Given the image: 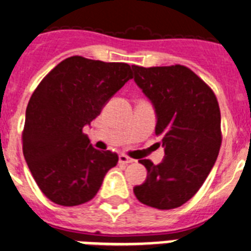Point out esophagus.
I'll return each mask as SVG.
<instances>
[{
  "mask_svg": "<svg viewBox=\"0 0 251 251\" xmlns=\"http://www.w3.org/2000/svg\"><path fill=\"white\" fill-rule=\"evenodd\" d=\"M118 160H120V163H122V164H130V163H133V159L129 156H126L125 153H121L120 156H118Z\"/></svg>",
  "mask_w": 251,
  "mask_h": 251,
  "instance_id": "1",
  "label": "esophagus"
}]
</instances>
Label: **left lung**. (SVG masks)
<instances>
[{
    "label": "left lung",
    "instance_id": "8db88e82",
    "mask_svg": "<svg viewBox=\"0 0 251 251\" xmlns=\"http://www.w3.org/2000/svg\"><path fill=\"white\" fill-rule=\"evenodd\" d=\"M134 82L156 114L157 145L164 147L160 164L139 160L147 178L134 187L146 206L172 210L182 206L201 189L218 159L222 145L220 109L210 87L182 65L131 66Z\"/></svg>",
    "mask_w": 251,
    "mask_h": 251
}]
</instances>
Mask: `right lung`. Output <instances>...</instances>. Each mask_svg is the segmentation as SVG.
<instances>
[{"instance_id": "add662e5", "label": "right lung", "mask_w": 251, "mask_h": 251, "mask_svg": "<svg viewBox=\"0 0 251 251\" xmlns=\"http://www.w3.org/2000/svg\"><path fill=\"white\" fill-rule=\"evenodd\" d=\"M131 78L124 62L73 56L37 86L25 109L23 155L52 202L69 207L88 202L117 165V153L96 150L82 130Z\"/></svg>"}]
</instances>
